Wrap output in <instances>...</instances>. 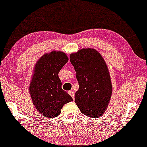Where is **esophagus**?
<instances>
[{
	"mask_svg": "<svg viewBox=\"0 0 147 147\" xmlns=\"http://www.w3.org/2000/svg\"><path fill=\"white\" fill-rule=\"evenodd\" d=\"M68 93H69L70 95H71V96H72V98H74V91L73 90H69V92H68Z\"/></svg>",
	"mask_w": 147,
	"mask_h": 147,
	"instance_id": "34e87169",
	"label": "esophagus"
}]
</instances>
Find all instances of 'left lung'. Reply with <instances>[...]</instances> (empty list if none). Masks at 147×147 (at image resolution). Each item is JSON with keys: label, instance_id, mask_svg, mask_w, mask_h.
I'll return each mask as SVG.
<instances>
[{"label": "left lung", "instance_id": "1", "mask_svg": "<svg viewBox=\"0 0 147 147\" xmlns=\"http://www.w3.org/2000/svg\"><path fill=\"white\" fill-rule=\"evenodd\" d=\"M79 88L75 103L82 114L98 118L104 114L113 93L111 78L102 55L94 49H82L70 55Z\"/></svg>", "mask_w": 147, "mask_h": 147}]
</instances>
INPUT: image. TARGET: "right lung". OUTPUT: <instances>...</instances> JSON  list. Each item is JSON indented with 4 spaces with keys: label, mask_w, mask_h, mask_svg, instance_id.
Masks as SVG:
<instances>
[{
    "label": "right lung",
    "mask_w": 147,
    "mask_h": 147,
    "mask_svg": "<svg viewBox=\"0 0 147 147\" xmlns=\"http://www.w3.org/2000/svg\"><path fill=\"white\" fill-rule=\"evenodd\" d=\"M68 61L66 53L53 51L44 54L34 65L28 90L35 108L47 119L57 117L64 105L73 100L62 89L59 77V71Z\"/></svg>",
    "instance_id": "right-lung-1"
}]
</instances>
